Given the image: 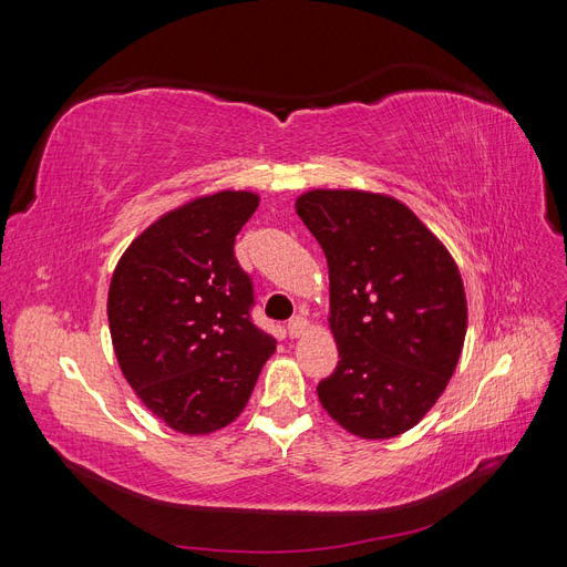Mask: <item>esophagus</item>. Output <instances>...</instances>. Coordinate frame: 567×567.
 <instances>
[{
	"label": "esophagus",
	"instance_id": "obj_1",
	"mask_svg": "<svg viewBox=\"0 0 567 567\" xmlns=\"http://www.w3.org/2000/svg\"><path fill=\"white\" fill-rule=\"evenodd\" d=\"M307 326H310V321H307V317H305V315H296L293 319L288 321V336H290V338L302 336V333L307 331Z\"/></svg>",
	"mask_w": 567,
	"mask_h": 567
}]
</instances>
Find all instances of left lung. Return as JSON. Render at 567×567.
I'll return each mask as SVG.
<instances>
[{"label": "left lung", "instance_id": "obj_1", "mask_svg": "<svg viewBox=\"0 0 567 567\" xmlns=\"http://www.w3.org/2000/svg\"><path fill=\"white\" fill-rule=\"evenodd\" d=\"M296 210L329 262L340 362L317 385L319 402L352 435H400L456 369L468 319L461 274L447 248L390 196L315 188Z\"/></svg>", "mask_w": 567, "mask_h": 567}]
</instances>
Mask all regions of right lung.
I'll return each instance as SVG.
<instances>
[{
	"instance_id": "1",
	"label": "right lung",
	"mask_w": 567,
	"mask_h": 567,
	"mask_svg": "<svg viewBox=\"0 0 567 567\" xmlns=\"http://www.w3.org/2000/svg\"><path fill=\"white\" fill-rule=\"evenodd\" d=\"M248 192H219L167 213L120 257L109 290L117 364L165 425L205 435L250 400L277 340L252 321V279L234 255L255 213Z\"/></svg>"
}]
</instances>
